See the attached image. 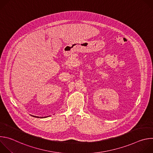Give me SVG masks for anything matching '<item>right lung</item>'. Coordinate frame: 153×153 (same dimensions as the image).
Instances as JSON below:
<instances>
[{"instance_id": "obj_1", "label": "right lung", "mask_w": 153, "mask_h": 153, "mask_svg": "<svg viewBox=\"0 0 153 153\" xmlns=\"http://www.w3.org/2000/svg\"><path fill=\"white\" fill-rule=\"evenodd\" d=\"M33 117H36V116H33Z\"/></svg>"}]
</instances>
